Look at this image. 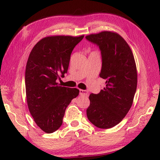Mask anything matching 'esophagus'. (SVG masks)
I'll list each match as a JSON object with an SVG mask.
<instances>
[{
	"instance_id": "1",
	"label": "esophagus",
	"mask_w": 160,
	"mask_h": 160,
	"mask_svg": "<svg viewBox=\"0 0 160 160\" xmlns=\"http://www.w3.org/2000/svg\"><path fill=\"white\" fill-rule=\"evenodd\" d=\"M80 96H87L88 91H86V90L80 89Z\"/></svg>"
}]
</instances>
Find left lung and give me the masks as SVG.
I'll return each instance as SVG.
<instances>
[{"instance_id":"1","label":"left lung","mask_w":160,"mask_h":160,"mask_svg":"<svg viewBox=\"0 0 160 160\" xmlns=\"http://www.w3.org/2000/svg\"><path fill=\"white\" fill-rule=\"evenodd\" d=\"M86 38L99 46L100 77L106 80L99 93L90 94L87 115L96 127L110 128L123 120L132 106L138 83L136 64L130 47L118 33L104 31Z\"/></svg>"}]
</instances>
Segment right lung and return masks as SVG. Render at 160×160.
<instances>
[{"instance_id":"add662e5","label":"right lung","mask_w":160,"mask_h":160,"mask_svg":"<svg viewBox=\"0 0 160 160\" xmlns=\"http://www.w3.org/2000/svg\"><path fill=\"white\" fill-rule=\"evenodd\" d=\"M83 38L47 36L30 52L25 69L27 102L36 124L47 133L60 127L67 107L79 94L78 89L60 86L56 80L67 72L72 51Z\"/></svg>"}]
</instances>
